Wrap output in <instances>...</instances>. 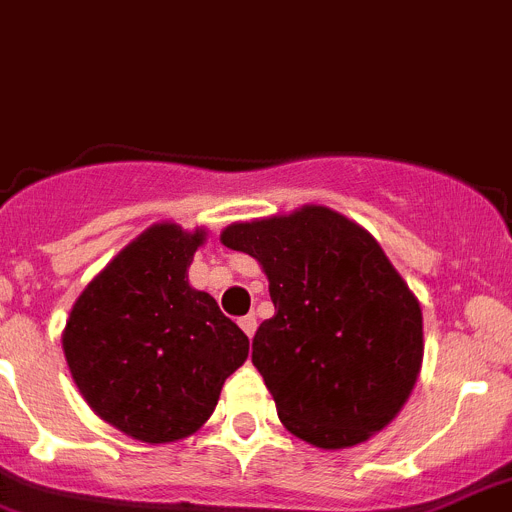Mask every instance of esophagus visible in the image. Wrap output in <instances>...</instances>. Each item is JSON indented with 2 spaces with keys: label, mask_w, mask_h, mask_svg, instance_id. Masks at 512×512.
Returning <instances> with one entry per match:
<instances>
[{
  "label": "esophagus",
  "mask_w": 512,
  "mask_h": 512,
  "mask_svg": "<svg viewBox=\"0 0 512 512\" xmlns=\"http://www.w3.org/2000/svg\"><path fill=\"white\" fill-rule=\"evenodd\" d=\"M239 327H242L244 335H247V337L255 335V330H257V319H255V314H247V317L239 319Z\"/></svg>",
  "instance_id": "esophagus-1"
}]
</instances>
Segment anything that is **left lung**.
I'll list each match as a JSON object with an SVG mask.
<instances>
[{
    "mask_svg": "<svg viewBox=\"0 0 512 512\" xmlns=\"http://www.w3.org/2000/svg\"><path fill=\"white\" fill-rule=\"evenodd\" d=\"M221 244L260 262L275 314L252 363L296 438L366 443L410 399L422 368V309L371 231L327 206L234 221Z\"/></svg>",
    "mask_w": 512,
    "mask_h": 512,
    "instance_id": "left-lung-1",
    "label": "left lung"
}]
</instances>
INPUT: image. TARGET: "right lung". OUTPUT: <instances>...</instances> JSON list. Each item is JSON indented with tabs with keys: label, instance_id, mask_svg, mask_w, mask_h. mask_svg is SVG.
<instances>
[{
	"label": "right lung",
	"instance_id": "add662e5",
	"mask_svg": "<svg viewBox=\"0 0 512 512\" xmlns=\"http://www.w3.org/2000/svg\"><path fill=\"white\" fill-rule=\"evenodd\" d=\"M208 231L159 221L128 242L74 301L66 366L100 420L157 446L201 430L250 340L188 268Z\"/></svg>",
	"mask_w": 512,
	"mask_h": 512
}]
</instances>
